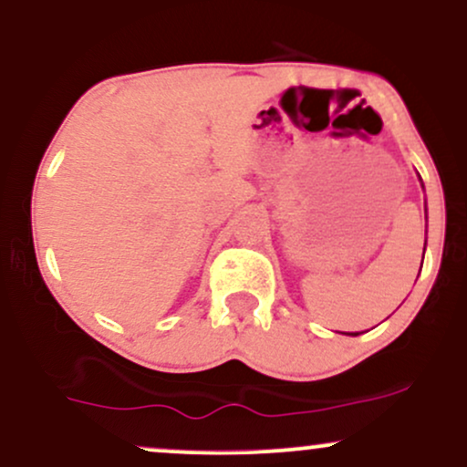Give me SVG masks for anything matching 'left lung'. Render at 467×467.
<instances>
[{
    "label": "left lung",
    "mask_w": 467,
    "mask_h": 467,
    "mask_svg": "<svg viewBox=\"0 0 467 467\" xmlns=\"http://www.w3.org/2000/svg\"><path fill=\"white\" fill-rule=\"evenodd\" d=\"M423 250H426V245H423ZM349 336H358V334H349Z\"/></svg>",
    "instance_id": "8db88e82"
}]
</instances>
